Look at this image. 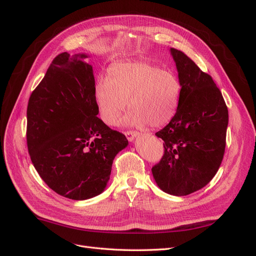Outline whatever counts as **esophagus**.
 Wrapping results in <instances>:
<instances>
[{"label": "esophagus", "mask_w": 256, "mask_h": 256, "mask_svg": "<svg viewBox=\"0 0 256 256\" xmlns=\"http://www.w3.org/2000/svg\"><path fill=\"white\" fill-rule=\"evenodd\" d=\"M125 136H126V138H128L129 141H132L134 138V136H136L138 134V132H136V131H132V130H130V131H125Z\"/></svg>", "instance_id": "34e87169"}]
</instances>
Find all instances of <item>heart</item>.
<instances>
[{
    "label": "heart",
    "instance_id": "b5f03b06",
    "mask_svg": "<svg viewBox=\"0 0 256 256\" xmlns=\"http://www.w3.org/2000/svg\"><path fill=\"white\" fill-rule=\"evenodd\" d=\"M94 95L106 125H118L127 102L128 125L158 128L174 118L182 83L174 72L148 60H124L108 68L106 79L96 82Z\"/></svg>",
    "mask_w": 256,
    "mask_h": 256
}]
</instances>
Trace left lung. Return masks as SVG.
I'll use <instances>...</instances> for the list:
<instances>
[{
  "mask_svg": "<svg viewBox=\"0 0 256 256\" xmlns=\"http://www.w3.org/2000/svg\"><path fill=\"white\" fill-rule=\"evenodd\" d=\"M182 95L174 118L156 134L164 152L152 168L154 180L168 194L182 196L210 182L226 152L228 111L220 90L189 56L172 48Z\"/></svg>",
  "mask_w": 256,
  "mask_h": 256,
  "instance_id": "1",
  "label": "left lung"
}]
</instances>
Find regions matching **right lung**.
I'll return each mask as SVG.
<instances>
[{
	"label": "right lung",
	"mask_w": 256,
	"mask_h": 256,
	"mask_svg": "<svg viewBox=\"0 0 256 256\" xmlns=\"http://www.w3.org/2000/svg\"><path fill=\"white\" fill-rule=\"evenodd\" d=\"M85 54L54 58L30 96L26 143L42 180L58 194L76 200L102 193L126 136L100 120L92 67Z\"/></svg>",
	"instance_id": "right-lung-1"
}]
</instances>
